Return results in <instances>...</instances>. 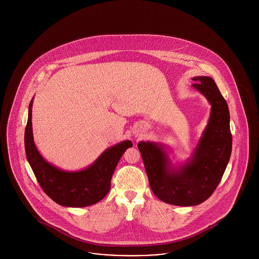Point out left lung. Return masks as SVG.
Segmentation results:
<instances>
[{
  "mask_svg": "<svg viewBox=\"0 0 259 259\" xmlns=\"http://www.w3.org/2000/svg\"><path fill=\"white\" fill-rule=\"evenodd\" d=\"M192 87L209 101V122L192 157L175 168L164 147L140 142L141 152L152 192L161 201L176 206H196L213 193L230 159L232 135L227 103L209 76L192 78Z\"/></svg>",
  "mask_w": 259,
  "mask_h": 259,
  "instance_id": "8db88e82",
  "label": "left lung"
}]
</instances>
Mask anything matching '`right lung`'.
Returning a JSON list of instances; mask_svg holds the SVG:
<instances>
[{"label":"right lung","mask_w":259,"mask_h":259,"mask_svg":"<svg viewBox=\"0 0 259 259\" xmlns=\"http://www.w3.org/2000/svg\"><path fill=\"white\" fill-rule=\"evenodd\" d=\"M32 105H29L28 120L25 129L26 157L37 183L57 204L64 207L81 208L98 203L111 189L114 169L125 150L132 148L131 141H124L106 149L91 166L76 172H66L51 165L39 154L33 138Z\"/></svg>","instance_id":"obj_1"}]
</instances>
